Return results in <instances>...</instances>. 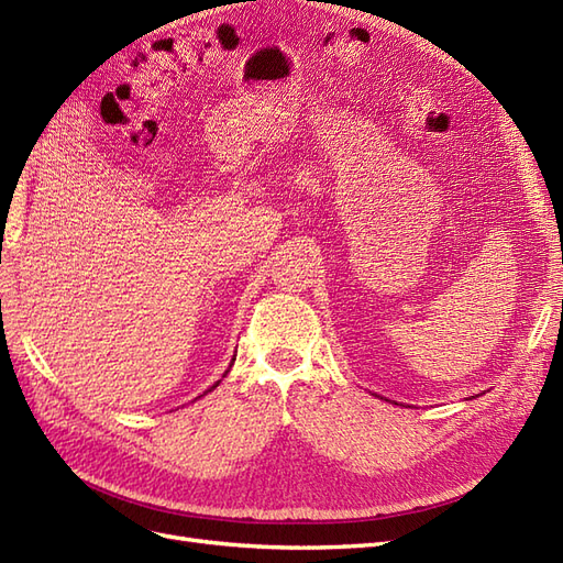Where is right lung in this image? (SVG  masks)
<instances>
[{
  "label": "right lung",
  "instance_id": "add662e5",
  "mask_svg": "<svg viewBox=\"0 0 563 563\" xmlns=\"http://www.w3.org/2000/svg\"><path fill=\"white\" fill-rule=\"evenodd\" d=\"M225 373H228V371H225ZM218 383H220V380H218ZM218 383H216V385H213V387H211V389H216V387H218ZM211 389H209V391H211Z\"/></svg>",
  "mask_w": 563,
  "mask_h": 563
}]
</instances>
